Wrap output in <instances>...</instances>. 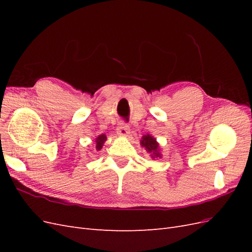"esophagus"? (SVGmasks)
<instances>
[{"mask_svg": "<svg viewBox=\"0 0 252 252\" xmlns=\"http://www.w3.org/2000/svg\"><path fill=\"white\" fill-rule=\"evenodd\" d=\"M117 132L121 136H127L129 133V127L124 123H121L117 128Z\"/></svg>", "mask_w": 252, "mask_h": 252, "instance_id": "esophagus-1", "label": "esophagus"}]
</instances>
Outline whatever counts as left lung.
Listing matches in <instances>:
<instances>
[{"instance_id":"left-lung-1","label":"left lung","mask_w":252,"mask_h":252,"mask_svg":"<svg viewBox=\"0 0 252 252\" xmlns=\"http://www.w3.org/2000/svg\"><path fill=\"white\" fill-rule=\"evenodd\" d=\"M141 145L145 149H146L147 152H149L152 158H162V155L159 154L158 143L152 135H150V134L143 135L142 140H141Z\"/></svg>"}]
</instances>
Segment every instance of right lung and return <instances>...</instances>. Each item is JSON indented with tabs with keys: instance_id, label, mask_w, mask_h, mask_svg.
<instances>
[{
	"instance_id": "obj_1",
	"label": "right lung",
	"mask_w": 252,
	"mask_h": 252,
	"mask_svg": "<svg viewBox=\"0 0 252 252\" xmlns=\"http://www.w3.org/2000/svg\"><path fill=\"white\" fill-rule=\"evenodd\" d=\"M106 140H107V136H106L104 133L98 135L97 138L95 139V149L96 150H101Z\"/></svg>"
}]
</instances>
